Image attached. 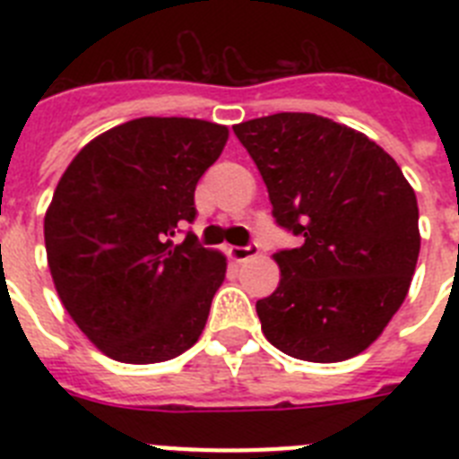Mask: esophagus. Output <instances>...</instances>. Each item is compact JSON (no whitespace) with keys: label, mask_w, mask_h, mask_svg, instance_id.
I'll return each mask as SVG.
<instances>
[{"label":"esophagus","mask_w":459,"mask_h":459,"mask_svg":"<svg viewBox=\"0 0 459 459\" xmlns=\"http://www.w3.org/2000/svg\"><path fill=\"white\" fill-rule=\"evenodd\" d=\"M257 253H259L257 243H248V246H232V248H230V257H232L234 262H246V259L255 257Z\"/></svg>","instance_id":"obj_1"}]
</instances>
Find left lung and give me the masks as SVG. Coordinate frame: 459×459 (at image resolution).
Returning a JSON list of instances; mask_svg holds the SVG:
<instances>
[{"instance_id":"8db88e82","label":"left lung","mask_w":459,"mask_h":459,"mask_svg":"<svg viewBox=\"0 0 459 459\" xmlns=\"http://www.w3.org/2000/svg\"><path fill=\"white\" fill-rule=\"evenodd\" d=\"M264 179L280 285L257 301L266 340L287 356L338 363L368 350L400 310L419 262V202L400 165L326 117L278 112L234 126Z\"/></svg>"}]
</instances>
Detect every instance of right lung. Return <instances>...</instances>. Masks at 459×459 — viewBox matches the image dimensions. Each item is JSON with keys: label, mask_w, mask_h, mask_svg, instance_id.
<instances>
[{"label": "right lung", "mask_w": 459, "mask_h": 459, "mask_svg": "<svg viewBox=\"0 0 459 459\" xmlns=\"http://www.w3.org/2000/svg\"><path fill=\"white\" fill-rule=\"evenodd\" d=\"M227 128L142 117L73 158L46 213L48 266L80 331L109 359L163 363L204 331L227 259L193 232L195 186L225 149Z\"/></svg>", "instance_id": "obj_1"}]
</instances>
